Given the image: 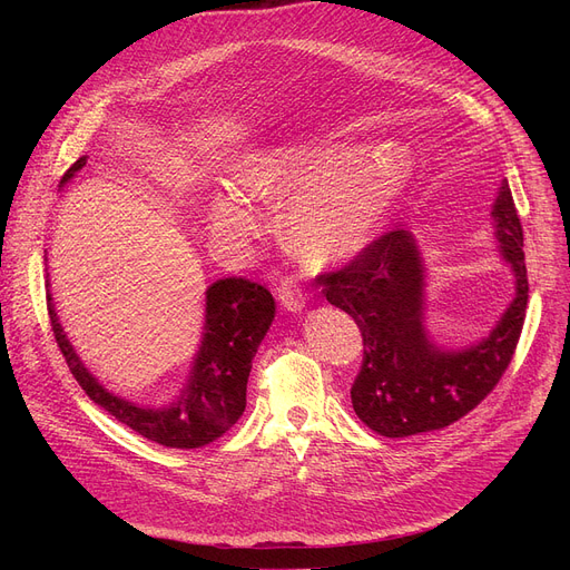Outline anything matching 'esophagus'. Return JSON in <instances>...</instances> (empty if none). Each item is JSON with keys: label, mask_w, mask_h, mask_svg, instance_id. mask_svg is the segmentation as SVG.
<instances>
[{"label": "esophagus", "mask_w": 570, "mask_h": 570, "mask_svg": "<svg viewBox=\"0 0 570 570\" xmlns=\"http://www.w3.org/2000/svg\"><path fill=\"white\" fill-rule=\"evenodd\" d=\"M277 297L279 303L288 309V312H301L305 307V293L303 288L297 286L293 279H282L279 288H277Z\"/></svg>", "instance_id": "esophagus-1"}]
</instances>
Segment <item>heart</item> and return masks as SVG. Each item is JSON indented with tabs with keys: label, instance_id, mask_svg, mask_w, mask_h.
<instances>
[{
	"label": "heart",
	"instance_id": "heart-1",
	"mask_svg": "<svg viewBox=\"0 0 570 570\" xmlns=\"http://www.w3.org/2000/svg\"><path fill=\"white\" fill-rule=\"evenodd\" d=\"M335 161L325 149L291 147L258 157L237 173L239 189L254 203L282 205L296 196L282 228L288 247L309 263H331L361 249L411 175L400 149L348 157L325 173ZM209 228L219 237L239 239L254 233L256 219L235 194L219 191L209 203Z\"/></svg>",
	"mask_w": 570,
	"mask_h": 570
}]
</instances>
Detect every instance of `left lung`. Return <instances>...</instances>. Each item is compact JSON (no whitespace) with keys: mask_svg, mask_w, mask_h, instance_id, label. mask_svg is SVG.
Wrapping results in <instances>:
<instances>
[{"mask_svg":"<svg viewBox=\"0 0 570 570\" xmlns=\"http://www.w3.org/2000/svg\"><path fill=\"white\" fill-rule=\"evenodd\" d=\"M497 239L515 273V301L488 340L441 351L423 325V265L409 230L393 228L346 265L321 273L325 301L353 316L363 335V365L351 404L381 436H411L448 428L481 404L513 361L527 316L524 235L503 183L494 203Z\"/></svg>","mask_w":570,"mask_h":570,"instance_id":"left-lung-1","label":"left lung"}]
</instances>
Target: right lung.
Segmentation results:
<instances>
[{"mask_svg": "<svg viewBox=\"0 0 570 570\" xmlns=\"http://www.w3.org/2000/svg\"><path fill=\"white\" fill-rule=\"evenodd\" d=\"M85 164L87 157H80L62 175L59 185L69 183ZM48 316L55 342L89 400L149 441L168 448H200L228 432L247 406L252 361L275 318V297L265 286L245 277H226L209 286L205 333L191 379L179 397L161 409L136 406L104 391L73 353L57 321L50 295Z\"/></svg>", "mask_w": 570, "mask_h": 570, "instance_id": "1", "label": "right lung"}]
</instances>
